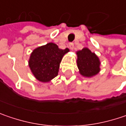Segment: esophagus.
I'll return each mask as SVG.
<instances>
[{
	"label": "esophagus",
	"mask_w": 126,
	"mask_h": 126,
	"mask_svg": "<svg viewBox=\"0 0 126 126\" xmlns=\"http://www.w3.org/2000/svg\"><path fill=\"white\" fill-rule=\"evenodd\" d=\"M69 47L71 50H73L74 48V44L73 43H70L69 44Z\"/></svg>",
	"instance_id": "obj_1"
}]
</instances>
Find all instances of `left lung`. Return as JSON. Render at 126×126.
Segmentation results:
<instances>
[{"mask_svg":"<svg viewBox=\"0 0 126 126\" xmlns=\"http://www.w3.org/2000/svg\"><path fill=\"white\" fill-rule=\"evenodd\" d=\"M77 64L79 73L84 77L91 78L100 71V61L94 53L87 48L77 51Z\"/></svg>","mask_w":126,"mask_h":126,"instance_id":"left-lung-1","label":"left lung"}]
</instances>
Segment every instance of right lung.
I'll return each instance as SVG.
<instances>
[{"label": "right lung", "mask_w": 126, "mask_h": 126, "mask_svg": "<svg viewBox=\"0 0 126 126\" xmlns=\"http://www.w3.org/2000/svg\"><path fill=\"white\" fill-rule=\"evenodd\" d=\"M69 49H61L56 44L48 43L35 48L31 53L29 66L39 81L48 82L58 75L63 56Z\"/></svg>", "instance_id": "obj_1"}]
</instances>
